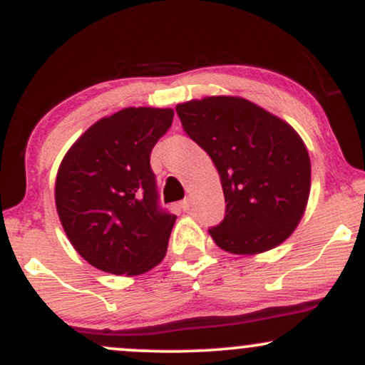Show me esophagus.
<instances>
[{"mask_svg":"<svg viewBox=\"0 0 365 365\" xmlns=\"http://www.w3.org/2000/svg\"><path fill=\"white\" fill-rule=\"evenodd\" d=\"M180 207H182V211H188V209H190V200L183 199L182 202H180Z\"/></svg>","mask_w":365,"mask_h":365,"instance_id":"obj_1","label":"esophagus"}]
</instances>
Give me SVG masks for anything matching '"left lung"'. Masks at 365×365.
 <instances>
[{
    "instance_id": "left-lung-1",
    "label": "left lung",
    "mask_w": 365,
    "mask_h": 365,
    "mask_svg": "<svg viewBox=\"0 0 365 365\" xmlns=\"http://www.w3.org/2000/svg\"><path fill=\"white\" fill-rule=\"evenodd\" d=\"M183 130L215 163L226 216L209 230L230 254L254 255L283 244L311 194V158L290 123L238 96L177 104Z\"/></svg>"
}]
</instances>
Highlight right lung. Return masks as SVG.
<instances>
[{
	"mask_svg": "<svg viewBox=\"0 0 365 365\" xmlns=\"http://www.w3.org/2000/svg\"><path fill=\"white\" fill-rule=\"evenodd\" d=\"M171 108H125L91 125L66 150L54 202L73 249L104 273L137 276L165 259L177 216L158 206L149 159Z\"/></svg>",
	"mask_w": 365,
	"mask_h": 365,
	"instance_id": "obj_1",
	"label": "right lung"
}]
</instances>
